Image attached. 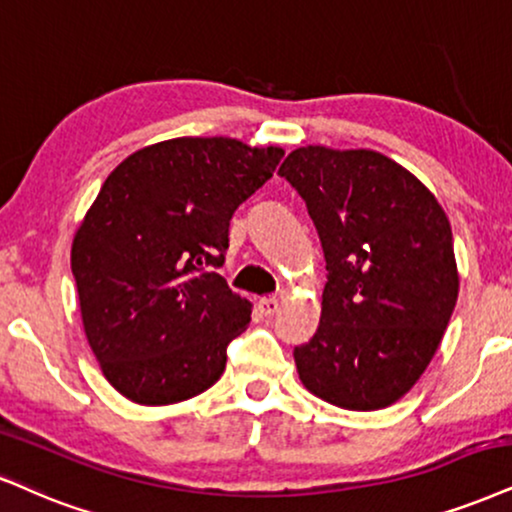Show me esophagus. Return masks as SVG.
Wrapping results in <instances>:
<instances>
[{
  "mask_svg": "<svg viewBox=\"0 0 512 512\" xmlns=\"http://www.w3.org/2000/svg\"><path fill=\"white\" fill-rule=\"evenodd\" d=\"M258 308H261L263 315H273L277 313V308H280V299H277V296H263V299L258 301Z\"/></svg>",
  "mask_w": 512,
  "mask_h": 512,
  "instance_id": "34e87169",
  "label": "esophagus"
}]
</instances>
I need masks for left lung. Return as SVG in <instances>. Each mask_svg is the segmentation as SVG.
Returning a JSON list of instances; mask_svg holds the SVG:
<instances>
[{"label":"left lung","instance_id":"1","mask_svg":"<svg viewBox=\"0 0 512 512\" xmlns=\"http://www.w3.org/2000/svg\"><path fill=\"white\" fill-rule=\"evenodd\" d=\"M277 173L306 201L327 263L318 332L294 349L299 380L332 406L387 408L420 380L456 308L449 218L380 151L308 144Z\"/></svg>","mask_w":512,"mask_h":512}]
</instances>
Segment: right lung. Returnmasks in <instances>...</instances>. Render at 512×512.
Listing matches in <instances>:
<instances>
[{"mask_svg": "<svg viewBox=\"0 0 512 512\" xmlns=\"http://www.w3.org/2000/svg\"><path fill=\"white\" fill-rule=\"evenodd\" d=\"M285 151L232 137H178L130 154L73 237L87 342L111 387L168 406L220 380L251 304L216 270L230 218Z\"/></svg>", "mask_w": 512, "mask_h": 512, "instance_id": "1", "label": "right lung"}]
</instances>
